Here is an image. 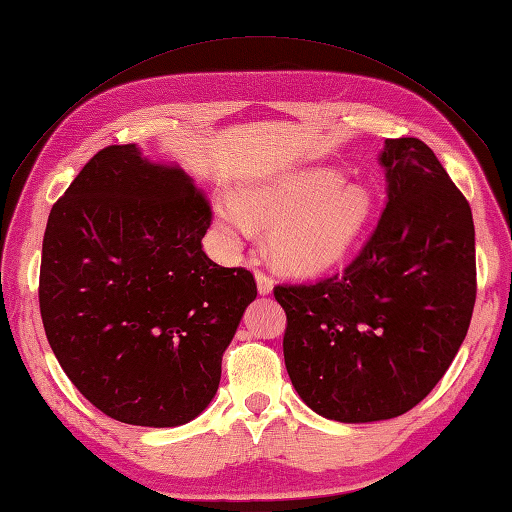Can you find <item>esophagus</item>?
I'll list each match as a JSON object with an SVG mask.
<instances>
[{
    "mask_svg": "<svg viewBox=\"0 0 512 512\" xmlns=\"http://www.w3.org/2000/svg\"><path fill=\"white\" fill-rule=\"evenodd\" d=\"M256 284H258V293L260 295H269L273 291V278L269 273L256 269Z\"/></svg>",
    "mask_w": 512,
    "mask_h": 512,
    "instance_id": "obj_1",
    "label": "esophagus"
}]
</instances>
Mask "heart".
<instances>
[{
    "label": "heart",
    "mask_w": 512,
    "mask_h": 512,
    "mask_svg": "<svg viewBox=\"0 0 512 512\" xmlns=\"http://www.w3.org/2000/svg\"><path fill=\"white\" fill-rule=\"evenodd\" d=\"M376 199L365 184H343L332 169H306L267 182L217 204L221 230L239 241L254 232V221L271 226L269 249L276 263L293 273L336 267L365 234Z\"/></svg>",
    "instance_id": "heart-1"
}]
</instances>
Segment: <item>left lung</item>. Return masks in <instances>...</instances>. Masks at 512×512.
Returning a JSON list of instances; mask_svg holds the SVG:
<instances>
[{"mask_svg": "<svg viewBox=\"0 0 512 512\" xmlns=\"http://www.w3.org/2000/svg\"><path fill=\"white\" fill-rule=\"evenodd\" d=\"M389 199L341 273L278 284L284 365L299 397L343 423L393 419L426 397L463 345L476 304L465 195L413 136L380 154Z\"/></svg>", "mask_w": 512, "mask_h": 512, "instance_id": "obj_1", "label": "left lung"}]
</instances>
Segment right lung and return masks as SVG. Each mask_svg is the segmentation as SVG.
<instances>
[{"instance_id": "add662e5", "label": "right lung", "mask_w": 512, "mask_h": 512, "mask_svg": "<svg viewBox=\"0 0 512 512\" xmlns=\"http://www.w3.org/2000/svg\"><path fill=\"white\" fill-rule=\"evenodd\" d=\"M213 208L180 167L108 145L47 219L39 304L73 386L104 415L173 428L213 400L256 280L202 249Z\"/></svg>"}]
</instances>
